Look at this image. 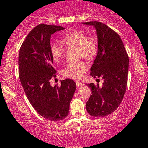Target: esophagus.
Returning a JSON list of instances; mask_svg holds the SVG:
<instances>
[{
	"label": "esophagus",
	"mask_w": 148,
	"mask_h": 148,
	"mask_svg": "<svg viewBox=\"0 0 148 148\" xmlns=\"http://www.w3.org/2000/svg\"><path fill=\"white\" fill-rule=\"evenodd\" d=\"M84 85V84H82V83L79 82H76V86H77V87H82V86Z\"/></svg>",
	"instance_id": "34e87169"
}]
</instances>
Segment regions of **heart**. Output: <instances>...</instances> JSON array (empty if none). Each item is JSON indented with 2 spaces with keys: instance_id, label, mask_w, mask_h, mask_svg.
<instances>
[{
  "instance_id": "heart-1",
  "label": "heart",
  "mask_w": 148,
  "mask_h": 148,
  "mask_svg": "<svg viewBox=\"0 0 148 148\" xmlns=\"http://www.w3.org/2000/svg\"><path fill=\"white\" fill-rule=\"evenodd\" d=\"M62 42L67 46L77 47V53L79 57H84L87 60H92L96 57L99 51V44L96 38L87 36L84 33L73 30L64 35ZM65 52V47L60 42H52L50 45V53L56 62L61 60ZM88 65L84 61L70 62L63 69L64 77L78 79L88 71Z\"/></svg>"
}]
</instances>
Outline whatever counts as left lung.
<instances>
[{
	"instance_id": "obj_1",
	"label": "left lung",
	"mask_w": 148,
	"mask_h": 148,
	"mask_svg": "<svg viewBox=\"0 0 148 148\" xmlns=\"http://www.w3.org/2000/svg\"><path fill=\"white\" fill-rule=\"evenodd\" d=\"M84 24L94 26L98 36L99 51L91 68L90 75L103 79L102 87L94 83L87 84L92 92L86 108L93 117H105L119 107L124 98L127 85L129 56L120 36L109 26L97 21Z\"/></svg>"
}]
</instances>
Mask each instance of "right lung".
<instances>
[{
  "label": "right lung",
  "instance_id": "1",
  "mask_svg": "<svg viewBox=\"0 0 148 148\" xmlns=\"http://www.w3.org/2000/svg\"><path fill=\"white\" fill-rule=\"evenodd\" d=\"M63 29L60 26L38 25L26 36L19 53V79L27 99L40 115L51 121L67 117L76 89L71 79L54 87L49 82L56 73L50 53L51 35Z\"/></svg>",
  "mask_w": 148,
  "mask_h": 148
}]
</instances>
